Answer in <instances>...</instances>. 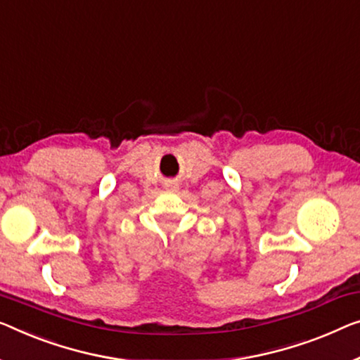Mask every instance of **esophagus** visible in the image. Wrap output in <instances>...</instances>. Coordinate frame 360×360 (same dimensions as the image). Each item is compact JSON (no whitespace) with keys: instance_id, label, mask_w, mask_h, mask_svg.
Returning <instances> with one entry per match:
<instances>
[{"instance_id":"obj_1","label":"esophagus","mask_w":360,"mask_h":360,"mask_svg":"<svg viewBox=\"0 0 360 360\" xmlns=\"http://www.w3.org/2000/svg\"><path fill=\"white\" fill-rule=\"evenodd\" d=\"M173 187H176V186H173Z\"/></svg>"}]
</instances>
